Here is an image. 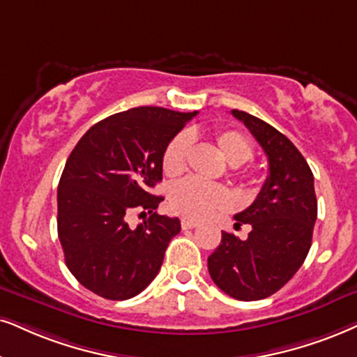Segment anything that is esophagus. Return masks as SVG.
<instances>
[{
    "mask_svg": "<svg viewBox=\"0 0 357 357\" xmlns=\"http://www.w3.org/2000/svg\"><path fill=\"white\" fill-rule=\"evenodd\" d=\"M197 225H199L197 220H192V219H183L181 220V227L183 229H194V227H197Z\"/></svg>",
    "mask_w": 357,
    "mask_h": 357,
    "instance_id": "obj_1",
    "label": "esophagus"
}]
</instances>
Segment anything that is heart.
Returning <instances> with one entry per match:
<instances>
[{
  "instance_id": "heart-1",
  "label": "heart",
  "mask_w": 357,
  "mask_h": 357,
  "mask_svg": "<svg viewBox=\"0 0 357 357\" xmlns=\"http://www.w3.org/2000/svg\"><path fill=\"white\" fill-rule=\"evenodd\" d=\"M215 146L231 166H241L254 158V145L245 135L236 130H215L212 133ZM191 150V138L188 133H178L166 145L161 158V166L166 176L176 178L183 174ZM232 204V194L220 184L204 183L199 179H186L173 186L169 192V207L176 214L186 219H204Z\"/></svg>"
}]
</instances>
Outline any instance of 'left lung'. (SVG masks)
<instances>
[{
  "label": "left lung",
  "mask_w": 357,
  "mask_h": 357,
  "mask_svg": "<svg viewBox=\"0 0 357 357\" xmlns=\"http://www.w3.org/2000/svg\"><path fill=\"white\" fill-rule=\"evenodd\" d=\"M254 135L268 158V176L252 206L234 215L249 224L245 241L222 232L207 259L211 278L224 293L241 301L264 300L298 272L308 255L318 215L314 179L308 163L285 135L272 125L232 110Z\"/></svg>",
  "instance_id": "left-lung-1"
}]
</instances>
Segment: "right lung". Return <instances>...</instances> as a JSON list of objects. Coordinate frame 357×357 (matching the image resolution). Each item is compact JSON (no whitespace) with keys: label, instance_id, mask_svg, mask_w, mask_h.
Returning <instances> with one entry per match:
<instances>
[{"label":"right lung","instance_id":"right-lung-1","mask_svg":"<svg viewBox=\"0 0 357 357\" xmlns=\"http://www.w3.org/2000/svg\"><path fill=\"white\" fill-rule=\"evenodd\" d=\"M192 114L137 107L107 116L79 139L57 188V234L67 268L107 300H128L153 282L178 218L160 215L165 197L150 192L163 179L161 158ZM151 214L132 229L128 215Z\"/></svg>","mask_w":357,"mask_h":357}]
</instances>
